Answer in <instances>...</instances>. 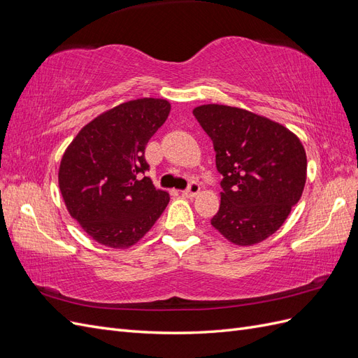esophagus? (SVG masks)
I'll use <instances>...</instances> for the list:
<instances>
[{
  "instance_id": "34e87169",
  "label": "esophagus",
  "mask_w": 358,
  "mask_h": 358,
  "mask_svg": "<svg viewBox=\"0 0 358 358\" xmlns=\"http://www.w3.org/2000/svg\"><path fill=\"white\" fill-rule=\"evenodd\" d=\"M199 191H200V185H199V183H197V182H191L189 185H188V188L182 192V196L187 197V199L196 197L197 194H199Z\"/></svg>"
}]
</instances>
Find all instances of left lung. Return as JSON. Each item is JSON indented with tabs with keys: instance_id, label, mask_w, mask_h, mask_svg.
<instances>
[{
	"instance_id": "1",
	"label": "left lung",
	"mask_w": 358,
	"mask_h": 358,
	"mask_svg": "<svg viewBox=\"0 0 358 358\" xmlns=\"http://www.w3.org/2000/svg\"><path fill=\"white\" fill-rule=\"evenodd\" d=\"M215 149L222 175L221 206L210 224L246 246L272 236L301 197L306 152L278 122L237 107L204 104L192 110Z\"/></svg>"
}]
</instances>
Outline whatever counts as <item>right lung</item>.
I'll return each instance as SVG.
<instances>
[{
    "label": "right lung",
    "mask_w": 358,
    "mask_h": 358,
    "mask_svg": "<svg viewBox=\"0 0 358 358\" xmlns=\"http://www.w3.org/2000/svg\"><path fill=\"white\" fill-rule=\"evenodd\" d=\"M170 103L138 99L85 125L59 166V189L73 218L94 241L128 248L150 230L169 194L145 176V149L166 122Z\"/></svg>",
    "instance_id": "add662e5"
}]
</instances>
